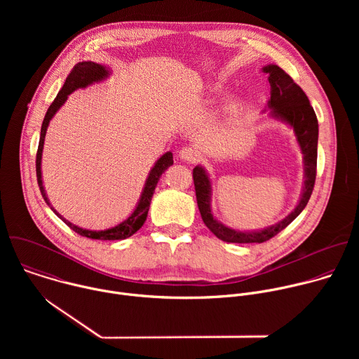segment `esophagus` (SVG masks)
<instances>
[{
	"label": "esophagus",
	"mask_w": 359,
	"mask_h": 359,
	"mask_svg": "<svg viewBox=\"0 0 359 359\" xmlns=\"http://www.w3.org/2000/svg\"><path fill=\"white\" fill-rule=\"evenodd\" d=\"M179 158L183 161V162H190V163H194L197 159H198V151L191 147V146H184L180 149L179 151Z\"/></svg>",
	"instance_id": "esophagus-1"
}]
</instances>
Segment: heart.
Masks as SVG:
<instances>
[{
	"instance_id": "obj_1",
	"label": "heart",
	"mask_w": 359,
	"mask_h": 359,
	"mask_svg": "<svg viewBox=\"0 0 359 359\" xmlns=\"http://www.w3.org/2000/svg\"><path fill=\"white\" fill-rule=\"evenodd\" d=\"M229 107H230V108H236V107H237V100H234V99L230 100V102H229Z\"/></svg>"
}]
</instances>
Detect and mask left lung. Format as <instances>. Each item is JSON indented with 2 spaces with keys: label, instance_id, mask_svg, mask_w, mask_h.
Segmentation results:
<instances>
[{
  "label": "left lung",
  "instance_id": "left-lung-1",
  "mask_svg": "<svg viewBox=\"0 0 359 359\" xmlns=\"http://www.w3.org/2000/svg\"><path fill=\"white\" fill-rule=\"evenodd\" d=\"M269 75L270 99L264 111L269 116L288 125L295 135L297 143L302 153L304 161V186L295 209L277 224L262 230L241 231L224 226L212 213V180L203 166L193 169V180L196 189L197 206L201 219L209 230L227 243H264L284 230L309 203L317 175V146H318V121L310 100L304 90L277 65H266L262 69Z\"/></svg>",
  "mask_w": 359,
  "mask_h": 359
}]
</instances>
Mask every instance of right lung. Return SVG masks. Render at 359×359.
I'll list each match as a JSON object with an SVG mask.
<instances>
[{
	"label": "right lung",
	"mask_w": 359,
	"mask_h": 359,
	"mask_svg": "<svg viewBox=\"0 0 359 359\" xmlns=\"http://www.w3.org/2000/svg\"><path fill=\"white\" fill-rule=\"evenodd\" d=\"M111 74L112 72H111L109 68H107L105 65L92 62V61H82V62H79V64H76L74 67V69L68 75L62 89L58 92L57 97L54 99V102H53V104H50V107L48 108V111L45 114V118H43V122H42V126H41L39 144H38V151H36V179H38V186H39V190H41V194H42L45 203L50 208V210H53L60 219H62V222L67 226H69L75 233H78V234H81L83 237H88V238H95V240H125V238L130 237L132 234H135L143 226V223H144V220L147 217V212H149V208H150V201H151L153 193H155V189H156V184H158L161 176L165 173V170L168 168H170L173 165L172 151H166L165 155H162L158 159L155 166H153L150 169V172H149V176H147V179L144 182L142 194L139 197V201L136 204L135 210L132 212V215L126 220H123L122 223H119L115 227H111V229H107V230H97V231L96 230H86V229H82V227H78V226L72 224L71 222L64 219L53 206H50L49 198L46 196L43 184H42V172H41L42 149H43V140H45L48 125H49L50 119H53L55 116V114L61 109V107L65 104L68 96L74 90L81 89V88H86V86L92 85V83L104 81Z\"/></svg>",
	"instance_id": "right-lung-1"
}]
</instances>
